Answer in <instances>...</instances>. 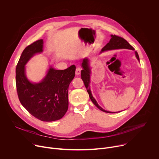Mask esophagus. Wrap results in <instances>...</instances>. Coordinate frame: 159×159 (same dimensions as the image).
<instances>
[{"label": "esophagus", "instance_id": "34e87169", "mask_svg": "<svg viewBox=\"0 0 159 159\" xmlns=\"http://www.w3.org/2000/svg\"><path fill=\"white\" fill-rule=\"evenodd\" d=\"M80 69L79 67H77L76 70H75V75L77 76H78L80 75Z\"/></svg>", "mask_w": 159, "mask_h": 159}]
</instances>
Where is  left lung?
Returning <instances> with one entry per match:
<instances>
[{"mask_svg":"<svg viewBox=\"0 0 159 159\" xmlns=\"http://www.w3.org/2000/svg\"><path fill=\"white\" fill-rule=\"evenodd\" d=\"M111 38L109 41V42L104 47H103L100 53L104 52L105 51H108V50H115V49H129V50H134V48L131 46V45L125 39L123 38L120 37L119 36H116L115 34L111 35ZM135 55L136 57L137 58V59L139 60H140L139 58V54L137 52H135ZM82 66L83 67V70H81V78L82 80H83L84 85L87 89V91L89 94V98L90 99V100L92 101V102L94 103V104L98 107L99 108L100 110L106 112H108V113H112L111 112L107 111L104 110V109H102L101 106H99V105L98 104L97 101H96V99L93 98L92 94H91V91H90V87H89V84H90V69L89 67V60L86 58H84L82 60Z\"/></svg>","mask_w":159,"mask_h":159,"instance_id":"left-lung-1","label":"left lung"}]
</instances>
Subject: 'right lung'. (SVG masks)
<instances>
[{"label": "right lung", "mask_w": 159, "mask_h": 159, "mask_svg": "<svg viewBox=\"0 0 159 159\" xmlns=\"http://www.w3.org/2000/svg\"><path fill=\"white\" fill-rule=\"evenodd\" d=\"M43 39L37 40L22 52L16 69V89L19 101L31 115L43 121H53L68 110V90L75 77V66L61 70L50 67L41 82H30L25 65L34 54L43 52Z\"/></svg>", "instance_id": "obj_1"}]
</instances>
